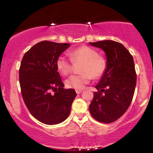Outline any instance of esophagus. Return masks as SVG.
Instances as JSON below:
<instances>
[{
  "label": "esophagus",
  "instance_id": "1",
  "mask_svg": "<svg viewBox=\"0 0 153 153\" xmlns=\"http://www.w3.org/2000/svg\"><path fill=\"white\" fill-rule=\"evenodd\" d=\"M82 91V90H76L75 91V92H76L77 94H81Z\"/></svg>",
  "mask_w": 153,
  "mask_h": 153
}]
</instances>
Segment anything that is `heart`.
I'll return each instance as SVG.
<instances>
[{
	"mask_svg": "<svg viewBox=\"0 0 153 153\" xmlns=\"http://www.w3.org/2000/svg\"><path fill=\"white\" fill-rule=\"evenodd\" d=\"M73 62H82L80 65L81 74L71 75L65 80V85L68 88L82 90L91 81L92 77L99 78L104 73L106 68L105 59L99 56V52L94 49L82 46L69 52ZM65 56H59L56 61L57 71L62 75H68L71 73L73 62Z\"/></svg>",
	"mask_w": 153,
	"mask_h": 153,
	"instance_id": "1",
	"label": "heart"
}]
</instances>
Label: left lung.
<instances>
[{
  "instance_id": "obj_1",
  "label": "left lung",
  "mask_w": 153,
  "mask_h": 153,
  "mask_svg": "<svg viewBox=\"0 0 153 153\" xmlns=\"http://www.w3.org/2000/svg\"><path fill=\"white\" fill-rule=\"evenodd\" d=\"M89 44L101 48L106 57V70L95 86L99 91L94 93L90 113L100 122H113L125 113L132 101L137 82L133 57L117 42L104 40Z\"/></svg>"
}]
</instances>
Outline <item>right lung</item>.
<instances>
[{"instance_id":"right-lung-1","label":"right lung","mask_w":153,"mask_h":153,"mask_svg":"<svg viewBox=\"0 0 153 153\" xmlns=\"http://www.w3.org/2000/svg\"><path fill=\"white\" fill-rule=\"evenodd\" d=\"M71 45L42 41L23 57L19 82L23 99L31 115L48 125L64 122L71 113L76 92L64 88L56 61Z\"/></svg>"}]
</instances>
